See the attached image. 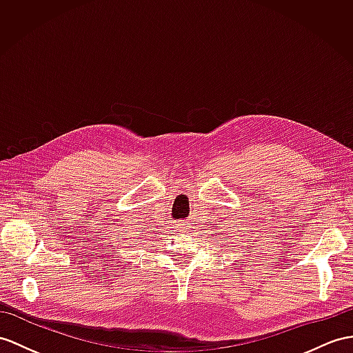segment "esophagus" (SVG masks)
Segmentation results:
<instances>
[{
	"label": "esophagus",
	"mask_w": 353,
	"mask_h": 353,
	"mask_svg": "<svg viewBox=\"0 0 353 353\" xmlns=\"http://www.w3.org/2000/svg\"><path fill=\"white\" fill-rule=\"evenodd\" d=\"M178 230H183L185 228V221H178L176 226H175Z\"/></svg>",
	"instance_id": "obj_1"
}]
</instances>
